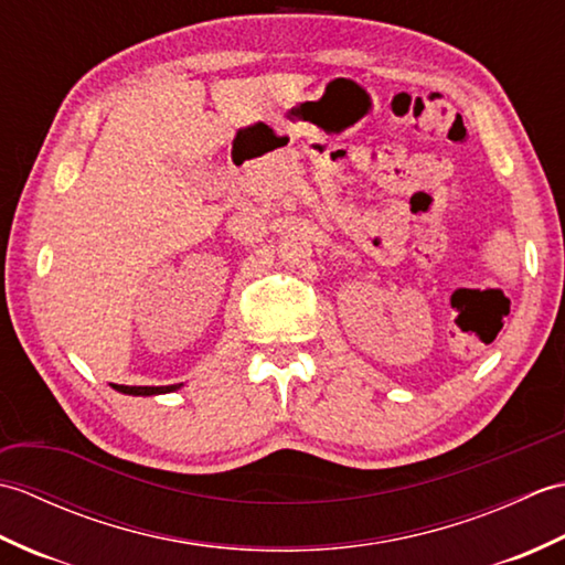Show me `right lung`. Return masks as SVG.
<instances>
[{"mask_svg": "<svg viewBox=\"0 0 565 565\" xmlns=\"http://www.w3.org/2000/svg\"><path fill=\"white\" fill-rule=\"evenodd\" d=\"M111 386L118 393H128V395H160V393H170L179 388V386H118V383H111Z\"/></svg>", "mask_w": 565, "mask_h": 565, "instance_id": "1", "label": "right lung"}]
</instances>
